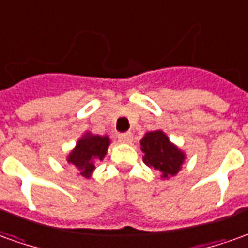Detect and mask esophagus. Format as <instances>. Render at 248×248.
I'll use <instances>...</instances> for the list:
<instances>
[{
	"mask_svg": "<svg viewBox=\"0 0 248 248\" xmlns=\"http://www.w3.org/2000/svg\"><path fill=\"white\" fill-rule=\"evenodd\" d=\"M118 140L121 143H131L133 142V136L130 133H124L118 137Z\"/></svg>",
	"mask_w": 248,
	"mask_h": 248,
	"instance_id": "1",
	"label": "esophagus"
}]
</instances>
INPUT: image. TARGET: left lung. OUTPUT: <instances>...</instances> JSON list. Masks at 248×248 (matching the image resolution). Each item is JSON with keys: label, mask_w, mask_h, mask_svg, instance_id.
<instances>
[{"label": "left lung", "mask_w": 248, "mask_h": 248, "mask_svg": "<svg viewBox=\"0 0 248 248\" xmlns=\"http://www.w3.org/2000/svg\"><path fill=\"white\" fill-rule=\"evenodd\" d=\"M140 145L143 152V162L149 168L158 170L162 180L174 177L186 160V153L174 145L162 130L146 133Z\"/></svg>", "instance_id": "left-lung-1"}]
</instances>
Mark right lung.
Segmentation results:
<instances>
[{
    "label": "right lung",
    "mask_w": 248,
    "mask_h": 248,
    "mask_svg": "<svg viewBox=\"0 0 248 248\" xmlns=\"http://www.w3.org/2000/svg\"><path fill=\"white\" fill-rule=\"evenodd\" d=\"M110 143L108 136H98L86 131L67 155V164L76 168L79 176L91 178L95 170V161H102L106 157Z\"/></svg>",
    "instance_id": "right-lung-1"
}]
</instances>
